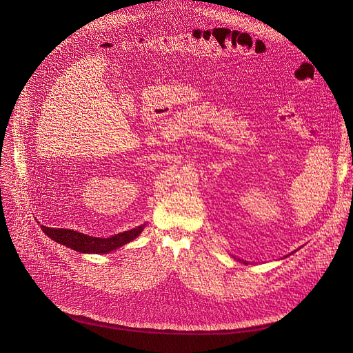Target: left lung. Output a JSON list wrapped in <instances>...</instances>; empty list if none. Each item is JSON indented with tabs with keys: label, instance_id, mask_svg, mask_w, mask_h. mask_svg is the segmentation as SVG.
<instances>
[{
	"label": "left lung",
	"instance_id": "8db88e82",
	"mask_svg": "<svg viewBox=\"0 0 353 353\" xmlns=\"http://www.w3.org/2000/svg\"><path fill=\"white\" fill-rule=\"evenodd\" d=\"M243 263H245V265H248V263H246V262H243Z\"/></svg>",
	"mask_w": 353,
	"mask_h": 353
}]
</instances>
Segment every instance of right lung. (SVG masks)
<instances>
[{
	"label": "right lung",
	"mask_w": 353,
	"mask_h": 353,
	"mask_svg": "<svg viewBox=\"0 0 353 353\" xmlns=\"http://www.w3.org/2000/svg\"><path fill=\"white\" fill-rule=\"evenodd\" d=\"M144 226L145 225H141L132 230H127L105 239L92 237L71 229H51L46 226H41V229L50 239L54 240V242L64 245L80 253H108L111 250H116L124 246L128 242H132V240H134L143 232Z\"/></svg>",
	"instance_id": "1"
}]
</instances>
